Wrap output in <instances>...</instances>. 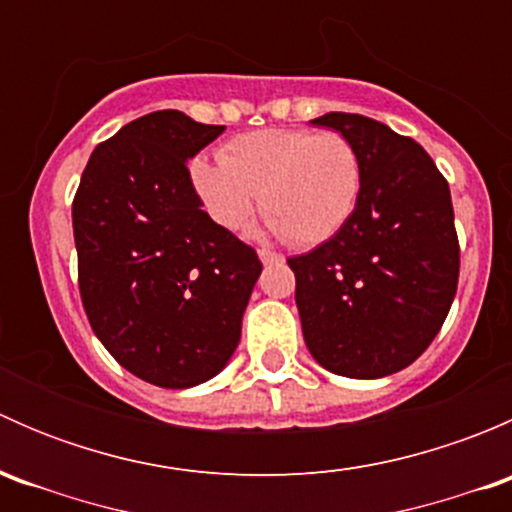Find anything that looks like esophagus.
<instances>
[{
  "instance_id": "esophagus-1",
  "label": "esophagus",
  "mask_w": 512,
  "mask_h": 512,
  "mask_svg": "<svg viewBox=\"0 0 512 512\" xmlns=\"http://www.w3.org/2000/svg\"><path fill=\"white\" fill-rule=\"evenodd\" d=\"M257 255H260L262 265H280V262L285 260V257L277 255V252H272V250H260Z\"/></svg>"
}]
</instances>
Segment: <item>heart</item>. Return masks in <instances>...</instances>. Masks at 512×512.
Returning a JSON list of instances; mask_svg holds the SVG:
<instances>
[{
  "label": "heart",
  "mask_w": 512,
  "mask_h": 512,
  "mask_svg": "<svg viewBox=\"0 0 512 512\" xmlns=\"http://www.w3.org/2000/svg\"><path fill=\"white\" fill-rule=\"evenodd\" d=\"M190 180L225 232L245 230L260 198L270 232L294 247H314L332 240L352 218L364 165L342 133L265 128L232 138L220 163L193 160Z\"/></svg>",
  "instance_id": "heart-1"
}]
</instances>
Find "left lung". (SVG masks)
I'll return each instance as SVG.
<instances>
[{
    "label": "left lung",
    "instance_id": "left-lung-1",
    "mask_svg": "<svg viewBox=\"0 0 512 512\" xmlns=\"http://www.w3.org/2000/svg\"><path fill=\"white\" fill-rule=\"evenodd\" d=\"M314 126L347 136L364 165L347 225L289 257L309 354L332 374L381 379L428 349L458 287L451 190L411 138L359 113H324Z\"/></svg>",
    "mask_w": 512,
    "mask_h": 512
}]
</instances>
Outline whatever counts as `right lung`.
Instances as JSON below:
<instances>
[{"instance_id":"right-lung-1","label":"right lung","mask_w":512,"mask_h":512,"mask_svg":"<svg viewBox=\"0 0 512 512\" xmlns=\"http://www.w3.org/2000/svg\"><path fill=\"white\" fill-rule=\"evenodd\" d=\"M225 126L180 111L126 123L91 153L76 190L79 289L108 354L163 389L225 369L262 262L203 210L188 160Z\"/></svg>"}]
</instances>
